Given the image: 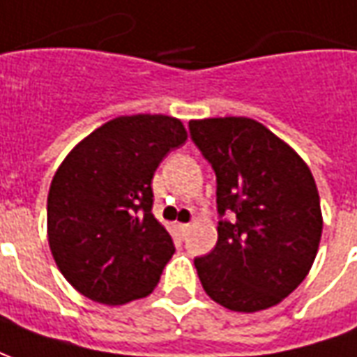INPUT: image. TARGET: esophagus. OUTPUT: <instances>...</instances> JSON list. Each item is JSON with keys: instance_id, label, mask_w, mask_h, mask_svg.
I'll return each mask as SVG.
<instances>
[{"instance_id": "esophagus-1", "label": "esophagus", "mask_w": 357, "mask_h": 357, "mask_svg": "<svg viewBox=\"0 0 357 357\" xmlns=\"http://www.w3.org/2000/svg\"><path fill=\"white\" fill-rule=\"evenodd\" d=\"M188 231H190V223H178V233H181V237H186Z\"/></svg>"}]
</instances>
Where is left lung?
I'll return each mask as SVG.
<instances>
[{
	"label": "left lung",
	"mask_w": 357,
	"mask_h": 357,
	"mask_svg": "<svg viewBox=\"0 0 357 357\" xmlns=\"http://www.w3.org/2000/svg\"><path fill=\"white\" fill-rule=\"evenodd\" d=\"M188 130L218 183V243L194 258L204 289L239 313L276 305L317 257L323 215L313 174L257 120L204 118Z\"/></svg>",
	"instance_id": "1"
}]
</instances>
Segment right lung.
Wrapping results in <instances>:
<instances>
[{
  "mask_svg": "<svg viewBox=\"0 0 357 357\" xmlns=\"http://www.w3.org/2000/svg\"><path fill=\"white\" fill-rule=\"evenodd\" d=\"M184 142L176 118L120 116L63 159L48 192V243L79 294L122 305L153 291L174 243L151 213V178Z\"/></svg>",
  "mask_w": 357,
  "mask_h": 357,
  "instance_id": "right-lung-1",
  "label": "right lung"
}]
</instances>
